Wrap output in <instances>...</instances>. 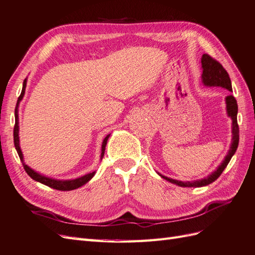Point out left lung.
Wrapping results in <instances>:
<instances>
[{"instance_id": "left-lung-1", "label": "left lung", "mask_w": 255, "mask_h": 255, "mask_svg": "<svg viewBox=\"0 0 255 255\" xmlns=\"http://www.w3.org/2000/svg\"><path fill=\"white\" fill-rule=\"evenodd\" d=\"M201 67H202V83H204L206 86H221L224 87L227 90L233 91L232 89V82L230 75H228L227 71L223 68L219 61H217L212 58L210 55L204 54L201 58ZM226 109H227V114L231 116L233 121V141L230 151H228L225 159L223 162L219 166V168L212 172L209 177L206 179H201L199 181H194V182H182L177 181L170 178H167L165 175L159 174L162 179H165L169 182H171L173 184H177L182 187H200V186H206L208 184L212 183L215 180H217L222 172L224 171V169L228 165V162L232 159L233 155L236 152L239 143V126L237 123V112H238V106L237 101L235 99L233 95H230L226 97Z\"/></svg>"}]
</instances>
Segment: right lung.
Masks as SVG:
<instances>
[{
	"mask_svg": "<svg viewBox=\"0 0 255 255\" xmlns=\"http://www.w3.org/2000/svg\"><path fill=\"white\" fill-rule=\"evenodd\" d=\"M25 85H27V80L23 81V85H22V90H21V94L20 96H19L18 98V101H17V104H16V109H15V126H14V144H15V147H16V151L19 155V158H20L21 162H22V166L24 168L25 172H27L30 178H32L33 180L40 182V183L42 184H45L47 185L51 188H55V190H58V191H72V190H75V188H78L81 187L82 185L86 184L87 182L94 177L95 175V172H91V173H88L86 175H83V177L81 178H77L75 180H65V181H60V180H55V179H50V178H47L45 177V175H42L40 173L35 172L34 170H32V169L30 167H28V165L24 164L23 161V156H22V153H21V149H20V146H19V136H18V132H19V126H18V106H19V102L21 101L22 97L24 95V90H25ZM109 135H107L106 138H104L103 142H102V148H101V158L103 157L104 155V149H106V145H107V142H108V139H109Z\"/></svg>",
	"mask_w": 255,
	"mask_h": 255,
	"instance_id": "right-lung-1",
	"label": "right lung"
}]
</instances>
